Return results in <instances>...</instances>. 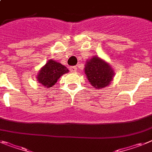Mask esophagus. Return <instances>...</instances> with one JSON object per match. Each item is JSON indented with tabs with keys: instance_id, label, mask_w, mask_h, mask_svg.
Returning a JSON list of instances; mask_svg holds the SVG:
<instances>
[{
	"instance_id": "esophagus-1",
	"label": "esophagus",
	"mask_w": 152,
	"mask_h": 152,
	"mask_svg": "<svg viewBox=\"0 0 152 152\" xmlns=\"http://www.w3.org/2000/svg\"><path fill=\"white\" fill-rule=\"evenodd\" d=\"M69 70L71 72H76L77 68H76V66H71V67L69 68Z\"/></svg>"
}]
</instances>
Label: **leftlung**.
<instances>
[{"label":"left lung","mask_w":152,"mask_h":152,"mask_svg":"<svg viewBox=\"0 0 152 152\" xmlns=\"http://www.w3.org/2000/svg\"><path fill=\"white\" fill-rule=\"evenodd\" d=\"M85 74L94 88H104L109 85L114 75L108 63L99 57H93L85 66Z\"/></svg>","instance_id":"1"}]
</instances>
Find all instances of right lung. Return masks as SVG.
I'll return each instance as SVG.
<instances>
[{
    "label": "right lung",
    "mask_w": 152,
    "mask_h": 152,
    "mask_svg": "<svg viewBox=\"0 0 152 152\" xmlns=\"http://www.w3.org/2000/svg\"><path fill=\"white\" fill-rule=\"evenodd\" d=\"M68 72V69L66 66L59 62L50 59L39 71V74L37 78L38 81L43 86L48 88L54 86L55 83H56L58 79H59V77L63 74Z\"/></svg>",
    "instance_id": "1"
}]
</instances>
